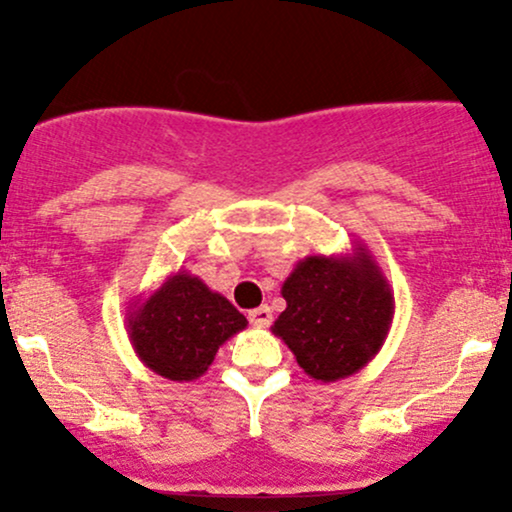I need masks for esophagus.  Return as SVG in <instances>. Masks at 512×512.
I'll use <instances>...</instances> for the list:
<instances>
[{"mask_svg":"<svg viewBox=\"0 0 512 512\" xmlns=\"http://www.w3.org/2000/svg\"><path fill=\"white\" fill-rule=\"evenodd\" d=\"M250 322L255 327H269L272 325V310H269V305H260V308L250 310Z\"/></svg>","mask_w":512,"mask_h":512,"instance_id":"1","label":"esophagus"}]
</instances>
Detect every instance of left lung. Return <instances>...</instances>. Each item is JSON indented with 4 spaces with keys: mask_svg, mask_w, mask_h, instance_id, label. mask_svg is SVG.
<instances>
[{
    "mask_svg": "<svg viewBox=\"0 0 512 512\" xmlns=\"http://www.w3.org/2000/svg\"><path fill=\"white\" fill-rule=\"evenodd\" d=\"M286 310L272 332L313 380L334 383L368 366L383 349L395 296L361 240L349 255H308L281 286Z\"/></svg>",
    "mask_w": 512,
    "mask_h": 512,
    "instance_id": "1",
    "label": "left lung"
}]
</instances>
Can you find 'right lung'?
Instances as JSON below:
<instances>
[{
    "label": "right lung",
    "mask_w": 512,
    "mask_h": 512,
    "mask_svg": "<svg viewBox=\"0 0 512 512\" xmlns=\"http://www.w3.org/2000/svg\"><path fill=\"white\" fill-rule=\"evenodd\" d=\"M125 327L146 368L190 383L207 373L219 346L243 332L248 320L199 276L180 269L144 301L129 305Z\"/></svg>",
    "instance_id": "right-lung-1"
}]
</instances>
